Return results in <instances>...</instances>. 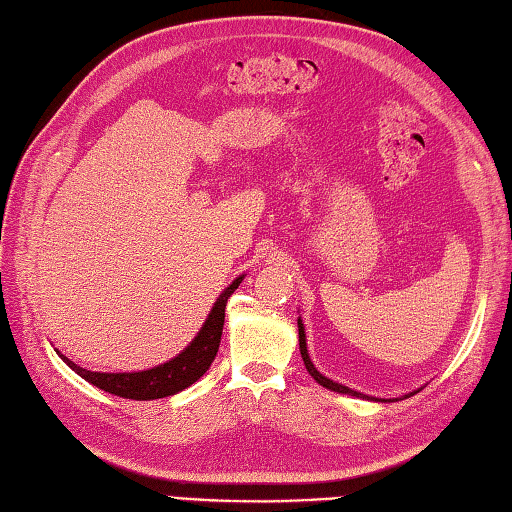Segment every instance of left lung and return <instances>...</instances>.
Instances as JSON below:
<instances>
[{"instance_id": "left-lung-1", "label": "left lung", "mask_w": 512, "mask_h": 512, "mask_svg": "<svg viewBox=\"0 0 512 512\" xmlns=\"http://www.w3.org/2000/svg\"><path fill=\"white\" fill-rule=\"evenodd\" d=\"M298 344H300V356H302V362H305V367H307V371H309V375L311 378H314L320 387H325V389H329V391H336V393H342V395H353V398H362V400H373V402H398V400H404V398H411V395H415V393H420L422 391V387L417 389V391H411V393H406V395H402V398H389V400H384V398H373V395H367V393H360V391H353V389H349V387H344V384H340V382H333L331 378H327V375H322L318 369H316V364L311 362V358H309V351H307V333H305V325H302V320L298 318Z\"/></svg>"}]
</instances>
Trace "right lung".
Returning a JSON list of instances; mask_svg holds the SVG:
<instances>
[{"instance_id": "obj_1", "label": "right lung", "mask_w": 512, "mask_h": 512, "mask_svg": "<svg viewBox=\"0 0 512 512\" xmlns=\"http://www.w3.org/2000/svg\"><path fill=\"white\" fill-rule=\"evenodd\" d=\"M243 276H238L232 280V285H227L223 289V294L216 298L214 307L210 314H207L201 331L196 333L194 340L187 344V347L174 356L172 360L156 364L152 369L145 371H132V373H101V371H88L79 367L66 356H61L57 351V356L64 360L68 367L81 375L83 380L95 384L97 389L119 395V398L125 400H159V398H168V395L179 393L201 378V375L210 369V364L216 358L218 344H221L223 336V322H225V305L227 298L234 294V289L243 283Z\"/></svg>"}]
</instances>
